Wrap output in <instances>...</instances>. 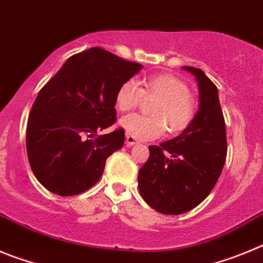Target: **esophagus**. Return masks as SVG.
Returning a JSON list of instances; mask_svg holds the SVG:
<instances>
[{
	"instance_id": "obj_1",
	"label": "esophagus",
	"mask_w": 263,
	"mask_h": 263,
	"mask_svg": "<svg viewBox=\"0 0 263 263\" xmlns=\"http://www.w3.org/2000/svg\"><path fill=\"white\" fill-rule=\"evenodd\" d=\"M126 144L127 146H132L135 144H137V140L134 136H131V135H126Z\"/></svg>"
}]
</instances>
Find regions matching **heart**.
I'll use <instances>...</instances> for the list:
<instances>
[{"label":"heart","instance_id":"b5f03b06","mask_svg":"<svg viewBox=\"0 0 263 263\" xmlns=\"http://www.w3.org/2000/svg\"><path fill=\"white\" fill-rule=\"evenodd\" d=\"M156 99L149 112L152 117L129 114L122 118L120 127L139 140H152L160 137L167 127L172 134L183 131L195 115V102L189 94L187 85L172 74L151 76L143 81V87L136 82L126 81L120 85L115 97L119 111H129L143 102V98Z\"/></svg>","mask_w":263,"mask_h":263}]
</instances>
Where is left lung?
<instances>
[{
  "label": "left lung",
  "instance_id": "obj_1",
  "mask_svg": "<svg viewBox=\"0 0 263 263\" xmlns=\"http://www.w3.org/2000/svg\"><path fill=\"white\" fill-rule=\"evenodd\" d=\"M195 76L199 108L179 136L149 146L139 170V191L156 211L179 215L200 204L219 179L227 157V135L219 93L202 69L183 67Z\"/></svg>",
  "mask_w": 263,
  "mask_h": 263
}]
</instances>
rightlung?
Masks as SVG:
<instances>
[{"mask_svg":"<svg viewBox=\"0 0 263 263\" xmlns=\"http://www.w3.org/2000/svg\"><path fill=\"white\" fill-rule=\"evenodd\" d=\"M141 68L93 47L68 59L44 85L28 117L26 146L47 190L72 196L99 181L108 156L123 146L124 131L94 136L114 124L118 89Z\"/></svg>","mask_w":263,"mask_h":263,"instance_id":"right-lung-1","label":"right lung"}]
</instances>
